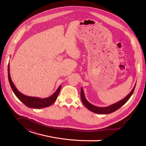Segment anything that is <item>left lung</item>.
<instances>
[{"instance_id": "8db88e82", "label": "left lung", "mask_w": 146, "mask_h": 146, "mask_svg": "<svg viewBox=\"0 0 146 146\" xmlns=\"http://www.w3.org/2000/svg\"><path fill=\"white\" fill-rule=\"evenodd\" d=\"M136 86V84L135 86L133 87V90H131V91L130 92V93L128 94L125 98H123L121 100L117 102L112 104L111 105H109L108 107H96V106L92 105L90 104L89 102H88L85 96V94H84V91L83 88H81V99L83 104L85 105V107L90 110L91 111L94 112L95 113H98V114H110L111 113L114 111H116L119 108H121L122 105H124L129 100V99L130 98V97L131 95L133 94V91L135 90V88Z\"/></svg>"}]
</instances>
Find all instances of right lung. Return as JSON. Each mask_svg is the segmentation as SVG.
Instances as JSON below:
<instances>
[{
	"instance_id": "1",
	"label": "right lung",
	"mask_w": 146,
	"mask_h": 146,
	"mask_svg": "<svg viewBox=\"0 0 146 146\" xmlns=\"http://www.w3.org/2000/svg\"><path fill=\"white\" fill-rule=\"evenodd\" d=\"M10 63V62H9ZM8 80H9L10 84L11 89L14 92L16 96L22 102H23L25 105L27 107L32 108H42L47 107L48 106L51 105L52 104L55 102V101L56 100L57 97H58L59 92L61 90V85H60L57 90L53 94L52 96L47 98L44 99H41L39 98H35V97H31L27 96L21 93L15 86L14 83H13L10 74V64L8 65Z\"/></svg>"
}]
</instances>
